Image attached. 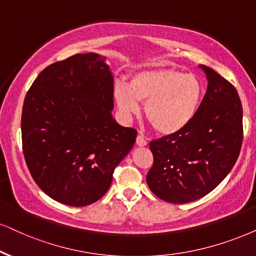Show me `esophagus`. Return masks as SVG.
Wrapping results in <instances>:
<instances>
[{
  "instance_id": "obj_1",
  "label": "esophagus",
  "mask_w": 256,
  "mask_h": 256,
  "mask_svg": "<svg viewBox=\"0 0 256 256\" xmlns=\"http://www.w3.org/2000/svg\"><path fill=\"white\" fill-rule=\"evenodd\" d=\"M136 144H137L138 146H145V145L148 144L146 138H145L143 134H138L137 139H136Z\"/></svg>"
}]
</instances>
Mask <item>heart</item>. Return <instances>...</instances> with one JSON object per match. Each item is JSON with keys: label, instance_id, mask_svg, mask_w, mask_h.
Listing matches in <instances>:
<instances>
[{"label": "heart", "instance_id": "obj_1", "mask_svg": "<svg viewBox=\"0 0 256 256\" xmlns=\"http://www.w3.org/2000/svg\"><path fill=\"white\" fill-rule=\"evenodd\" d=\"M204 88L194 74L171 68L148 70L134 73L128 85L118 84L114 99L125 117L139 112L145 102V117L154 130L169 136L180 132L196 117Z\"/></svg>", "mask_w": 256, "mask_h": 256}]
</instances>
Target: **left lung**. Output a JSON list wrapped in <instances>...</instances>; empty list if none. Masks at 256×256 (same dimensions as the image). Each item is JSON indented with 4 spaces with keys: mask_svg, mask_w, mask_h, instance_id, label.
<instances>
[{
    "mask_svg": "<svg viewBox=\"0 0 256 256\" xmlns=\"http://www.w3.org/2000/svg\"><path fill=\"white\" fill-rule=\"evenodd\" d=\"M200 67L208 88L196 117L180 132L150 143L154 164L148 186L160 200L176 204L214 190L238 160L244 139L238 90L214 70Z\"/></svg>",
    "mask_w": 256,
    "mask_h": 256,
    "instance_id": "1",
    "label": "left lung"
}]
</instances>
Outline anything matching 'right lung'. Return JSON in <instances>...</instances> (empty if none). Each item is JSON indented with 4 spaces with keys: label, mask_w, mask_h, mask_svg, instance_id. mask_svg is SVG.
Wrapping results in <instances>:
<instances>
[{
    "label": "right lung",
    "mask_w": 256,
    "mask_h": 256,
    "mask_svg": "<svg viewBox=\"0 0 256 256\" xmlns=\"http://www.w3.org/2000/svg\"><path fill=\"white\" fill-rule=\"evenodd\" d=\"M113 76L105 56L76 54L38 74L22 108L26 163L58 202L85 206L102 198L137 131L112 117Z\"/></svg>",
    "instance_id": "right-lung-1"
}]
</instances>
